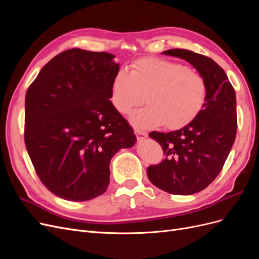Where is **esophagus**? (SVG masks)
I'll list each match as a JSON object with an SVG mask.
<instances>
[{"instance_id": "34e87169", "label": "esophagus", "mask_w": 259, "mask_h": 259, "mask_svg": "<svg viewBox=\"0 0 259 259\" xmlns=\"http://www.w3.org/2000/svg\"><path fill=\"white\" fill-rule=\"evenodd\" d=\"M135 134H136L138 140H143V139H145V138L148 137L147 133H146V132H143V131H140V130H135Z\"/></svg>"}]
</instances>
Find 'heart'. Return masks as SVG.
Returning a JSON list of instances; mask_svg holds the SVG:
<instances>
[{
  "instance_id": "1",
  "label": "heart",
  "mask_w": 259,
  "mask_h": 259,
  "mask_svg": "<svg viewBox=\"0 0 259 259\" xmlns=\"http://www.w3.org/2000/svg\"><path fill=\"white\" fill-rule=\"evenodd\" d=\"M206 83L200 73L178 62L144 58L132 70L121 69L111 84V101L117 112L126 114L145 101L148 106L135 111L131 122L139 128L170 130L193 121L206 100Z\"/></svg>"
}]
</instances>
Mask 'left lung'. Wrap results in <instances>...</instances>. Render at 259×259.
<instances>
[{
	"instance_id": "1",
	"label": "left lung",
	"mask_w": 259,
	"mask_h": 259,
	"mask_svg": "<svg viewBox=\"0 0 259 259\" xmlns=\"http://www.w3.org/2000/svg\"><path fill=\"white\" fill-rule=\"evenodd\" d=\"M162 54L188 61L206 83L205 104L193 121L177 131L149 134L165 154L147 168L150 182L168 193L189 195L205 189L228 158L238 127L236 92L213 59L179 49Z\"/></svg>"
}]
</instances>
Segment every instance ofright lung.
<instances>
[{"mask_svg": "<svg viewBox=\"0 0 259 259\" xmlns=\"http://www.w3.org/2000/svg\"><path fill=\"white\" fill-rule=\"evenodd\" d=\"M114 57L65 51L42 68L27 91V151L43 185L61 199L88 201L103 194L112 156L137 142L110 101L120 68Z\"/></svg>", "mask_w": 259, "mask_h": 259, "instance_id": "right-lung-1", "label": "right lung"}]
</instances>
